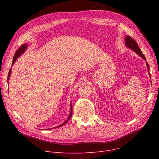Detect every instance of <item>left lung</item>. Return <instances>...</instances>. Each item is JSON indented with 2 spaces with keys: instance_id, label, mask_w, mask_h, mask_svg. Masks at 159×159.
Here are the masks:
<instances>
[{
  "instance_id": "obj_1",
  "label": "left lung",
  "mask_w": 159,
  "mask_h": 159,
  "mask_svg": "<svg viewBox=\"0 0 159 159\" xmlns=\"http://www.w3.org/2000/svg\"><path fill=\"white\" fill-rule=\"evenodd\" d=\"M125 44H126V47L128 48L129 49H131V50H133V52H135L137 54H138L140 57H142L143 58L144 60L146 61L145 56L144 55V54L142 52L141 49H140V48L139 47L137 43H136V41L132 39L131 37H130L128 35H126V37H125ZM146 66H147V68H148V71L149 72V77L151 78V76H150V74H149V66L148 63L146 62Z\"/></svg>"
}]
</instances>
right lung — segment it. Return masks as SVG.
<instances>
[{
	"instance_id": "1",
	"label": "right lung",
	"mask_w": 159,
	"mask_h": 159,
	"mask_svg": "<svg viewBox=\"0 0 159 159\" xmlns=\"http://www.w3.org/2000/svg\"><path fill=\"white\" fill-rule=\"evenodd\" d=\"M28 46V44H27V43H25V44H24L23 45H22V46H20V47L17 49V50H16V52H15V55H14V56H13V62H12L11 66H13V65L14 64V63L15 62V61H16V59H17V58H18L19 57H20V56H21V55L24 53V52L26 51V49H27ZM11 68H10V71H9V73H8V75H7V83H8V82H9V79H10V76H11ZM70 109H71V110H70V115H69V116L68 117V119H67V120H65L62 124H60L59 126H56V127H55V128H52L46 129H53V128H60V127L62 126L63 125H64L65 124H66L67 122H68V121L70 119L71 116V115H72V112H73L72 103H71V104H70Z\"/></svg>"
}]
</instances>
